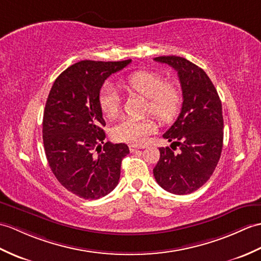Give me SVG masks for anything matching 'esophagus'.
Returning a JSON list of instances; mask_svg holds the SVG:
<instances>
[{
    "mask_svg": "<svg viewBox=\"0 0 261 261\" xmlns=\"http://www.w3.org/2000/svg\"><path fill=\"white\" fill-rule=\"evenodd\" d=\"M144 148H145V145H136V144L129 145V149H130L131 152H135V151H137L139 149H144Z\"/></svg>",
    "mask_w": 261,
    "mask_h": 261,
    "instance_id": "esophagus-1",
    "label": "esophagus"
}]
</instances>
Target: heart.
Returning <instances> with one entry per match:
<instances>
[{
  "instance_id": "obj_1",
  "label": "heart",
  "mask_w": 261,
  "mask_h": 261,
  "mask_svg": "<svg viewBox=\"0 0 261 261\" xmlns=\"http://www.w3.org/2000/svg\"><path fill=\"white\" fill-rule=\"evenodd\" d=\"M122 87L129 93H136L148 99L147 110L162 122H169L178 116L182 107V91L172 82H166L161 74L152 71H137L126 76ZM99 106L107 118L118 117L121 98L113 86L106 83L100 90ZM156 130V124L151 119L125 118L112 129L114 140L120 142L141 144Z\"/></svg>"
}]
</instances>
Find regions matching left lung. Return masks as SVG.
Here are the masks:
<instances>
[{
	"label": "left lung",
	"instance_id": "8db88e82",
	"mask_svg": "<svg viewBox=\"0 0 261 261\" xmlns=\"http://www.w3.org/2000/svg\"><path fill=\"white\" fill-rule=\"evenodd\" d=\"M178 72L182 89V108L178 119L163 138L179 147L174 153L160 148L153 168L158 185L174 195H188L210 179L220 159L223 142V117L219 95L205 72L181 57H158Z\"/></svg>",
	"mask_w": 261,
	"mask_h": 261
}]
</instances>
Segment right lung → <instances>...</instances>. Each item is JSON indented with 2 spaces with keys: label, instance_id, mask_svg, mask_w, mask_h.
<instances>
[{
  "label": "right lung",
  "instance_id": "right-lung-1",
  "mask_svg": "<svg viewBox=\"0 0 261 261\" xmlns=\"http://www.w3.org/2000/svg\"><path fill=\"white\" fill-rule=\"evenodd\" d=\"M131 60L81 61L54 81L43 114V144L53 174L66 190L83 199H99L119 184L124 143L105 142L99 106L101 87Z\"/></svg>",
  "mask_w": 261,
  "mask_h": 261
}]
</instances>
